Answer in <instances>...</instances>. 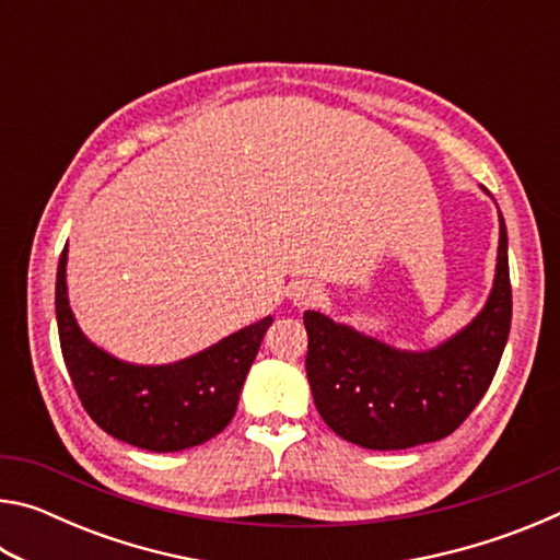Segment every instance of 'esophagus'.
Instances as JSON below:
<instances>
[{"instance_id":"34e87169","label":"esophagus","mask_w":560,"mask_h":560,"mask_svg":"<svg viewBox=\"0 0 560 560\" xmlns=\"http://www.w3.org/2000/svg\"><path fill=\"white\" fill-rule=\"evenodd\" d=\"M311 299H314V291H311V289H303V291L296 293V301L301 303V306H303V303H308Z\"/></svg>"}]
</instances>
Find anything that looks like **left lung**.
Here are the masks:
<instances>
[{
  "label": "left lung",
  "mask_w": 560,
  "mask_h": 560,
  "mask_svg": "<svg viewBox=\"0 0 560 560\" xmlns=\"http://www.w3.org/2000/svg\"><path fill=\"white\" fill-rule=\"evenodd\" d=\"M499 230L497 279L485 311L428 353H400L316 311L303 314L311 395L338 438L365 450L417 447L447 438L479 405L511 328L504 217Z\"/></svg>",
  "instance_id": "8db88e82"
}]
</instances>
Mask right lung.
<instances>
[{
    "label": "right lung",
    "mask_w": 560,
    "mask_h": 560,
    "mask_svg": "<svg viewBox=\"0 0 560 560\" xmlns=\"http://www.w3.org/2000/svg\"><path fill=\"white\" fill-rule=\"evenodd\" d=\"M56 320L66 371L103 432L148 452L197 447L232 422L244 377L271 316L173 365H130L89 343L66 296V246L56 271Z\"/></svg>",
    "instance_id": "right-lung-1"
}]
</instances>
